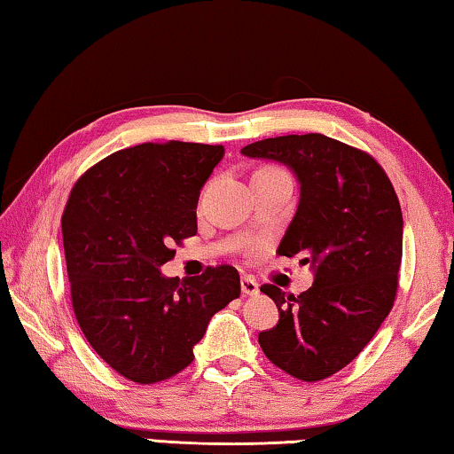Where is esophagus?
Returning a JSON list of instances; mask_svg holds the SVG:
<instances>
[{
  "label": "esophagus",
  "mask_w": 454,
  "mask_h": 454,
  "mask_svg": "<svg viewBox=\"0 0 454 454\" xmlns=\"http://www.w3.org/2000/svg\"><path fill=\"white\" fill-rule=\"evenodd\" d=\"M241 293L254 297V294L260 293V285L252 278V276H241Z\"/></svg>",
  "instance_id": "34e87169"
}]
</instances>
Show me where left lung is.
Returning <instances> with one entry per match:
<instances>
[{
    "instance_id": "1",
    "label": "left lung",
    "mask_w": 454,
    "mask_h": 454,
    "mask_svg": "<svg viewBox=\"0 0 454 454\" xmlns=\"http://www.w3.org/2000/svg\"><path fill=\"white\" fill-rule=\"evenodd\" d=\"M241 153L294 174L299 207L276 254L299 255L313 270L299 297L260 288L280 319L258 341L294 379H327L364 350L395 301L403 247L397 194L369 153L319 133L274 137Z\"/></svg>"
}]
</instances>
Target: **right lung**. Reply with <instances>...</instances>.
Wrapping results in <instances>:
<instances>
[{
  "instance_id": "1",
  "label": "right lung",
  "mask_w": 454,
  "mask_h": 454,
  "mask_svg": "<svg viewBox=\"0 0 454 454\" xmlns=\"http://www.w3.org/2000/svg\"><path fill=\"white\" fill-rule=\"evenodd\" d=\"M223 155V145L143 143L96 163L69 194L61 227L77 324L135 383L186 369L213 315L241 293L233 266L184 280L160 270L174 243L196 235L200 190Z\"/></svg>"
}]
</instances>
